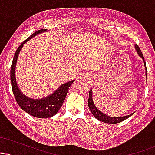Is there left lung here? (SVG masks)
Returning a JSON list of instances; mask_svg holds the SVG:
<instances>
[{
    "instance_id": "8db88e82",
    "label": "left lung",
    "mask_w": 155,
    "mask_h": 155,
    "mask_svg": "<svg viewBox=\"0 0 155 155\" xmlns=\"http://www.w3.org/2000/svg\"><path fill=\"white\" fill-rule=\"evenodd\" d=\"M135 48H136L137 52L140 58H142L143 60V63H144V66L146 68V76H147V66H146V62L144 60V58H143V54H142L141 51H140V48L138 47V45H135ZM88 106L89 108H90V111L92 112V114H93V116L95 117L96 119H97L98 120L101 121V122H104L105 123H108V124H117L119 123V122H122V121L125 120L126 119L129 118L130 117L132 116L134 113L130 114V115H127V116H124V117H110L108 116V115L102 113L101 111H99L97 109V107L95 106V105L94 104L93 100H92V89L90 90V93H89V99H88Z\"/></svg>"
}]
</instances>
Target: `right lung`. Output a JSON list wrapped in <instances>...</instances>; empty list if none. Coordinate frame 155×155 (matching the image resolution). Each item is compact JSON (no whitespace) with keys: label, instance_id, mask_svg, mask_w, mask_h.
I'll use <instances>...</instances> for the list:
<instances>
[{"label":"right lung","instance_id":"right-lung-1","mask_svg":"<svg viewBox=\"0 0 155 155\" xmlns=\"http://www.w3.org/2000/svg\"><path fill=\"white\" fill-rule=\"evenodd\" d=\"M47 31V29L39 30L33 33L29 38L24 41L16 51L13 61H12V67H11V84H12V91H13L17 103L23 111L37 118H49V117L54 116L63 106L69 87L75 81V80H71L68 82L63 84L51 95L41 99H33L27 97L20 91L17 86L15 76L16 65H17L19 51L22 49L23 44L39 33Z\"/></svg>","mask_w":155,"mask_h":155}]
</instances>
